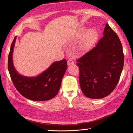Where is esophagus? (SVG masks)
I'll use <instances>...</instances> for the list:
<instances>
[{"label":"esophagus","instance_id":"obj_1","mask_svg":"<svg viewBox=\"0 0 133 133\" xmlns=\"http://www.w3.org/2000/svg\"><path fill=\"white\" fill-rule=\"evenodd\" d=\"M72 64H74V61H73L72 59H69V60L67 61V64L70 65Z\"/></svg>","mask_w":133,"mask_h":133}]
</instances>
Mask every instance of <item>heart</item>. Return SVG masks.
I'll return each instance as SVG.
<instances>
[{
	"instance_id": "obj_1",
	"label": "heart",
	"mask_w": 133,
	"mask_h": 133,
	"mask_svg": "<svg viewBox=\"0 0 133 133\" xmlns=\"http://www.w3.org/2000/svg\"><path fill=\"white\" fill-rule=\"evenodd\" d=\"M99 34L98 31L95 29L90 30L86 34L81 43V49L83 50L89 49L92 46L97 42Z\"/></svg>"
}]
</instances>
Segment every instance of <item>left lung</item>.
Segmentation results:
<instances>
[{"label":"left lung","mask_w":133,"mask_h":133,"mask_svg":"<svg viewBox=\"0 0 133 133\" xmlns=\"http://www.w3.org/2000/svg\"><path fill=\"white\" fill-rule=\"evenodd\" d=\"M77 61L80 86L84 95L101 99L111 94L119 82L124 55L119 38L108 24L96 46Z\"/></svg>","instance_id":"left-lung-1"}]
</instances>
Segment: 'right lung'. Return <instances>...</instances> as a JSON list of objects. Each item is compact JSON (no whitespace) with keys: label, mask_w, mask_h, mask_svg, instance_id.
<instances>
[{"label":"right lung","mask_w":133,"mask_h":133,"mask_svg":"<svg viewBox=\"0 0 133 133\" xmlns=\"http://www.w3.org/2000/svg\"><path fill=\"white\" fill-rule=\"evenodd\" d=\"M15 41L16 36L8 55V69L16 90L25 98L35 101H47L55 97L67 69L66 59L54 62L37 77H23L18 74L13 64L12 52Z\"/></svg>","instance_id":"add662e5"}]
</instances>
